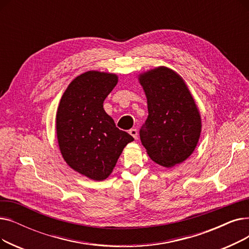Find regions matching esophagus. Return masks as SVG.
Here are the masks:
<instances>
[{
    "instance_id": "esophagus-1",
    "label": "esophagus",
    "mask_w": 249,
    "mask_h": 249,
    "mask_svg": "<svg viewBox=\"0 0 249 249\" xmlns=\"http://www.w3.org/2000/svg\"><path fill=\"white\" fill-rule=\"evenodd\" d=\"M129 134L131 135L134 139H137V136H138L137 129H130V130H129Z\"/></svg>"
}]
</instances>
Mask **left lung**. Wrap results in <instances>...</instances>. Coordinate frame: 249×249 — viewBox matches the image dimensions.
<instances>
[{
  "instance_id": "obj_1",
  "label": "left lung",
  "mask_w": 249,
  "mask_h": 249,
  "mask_svg": "<svg viewBox=\"0 0 249 249\" xmlns=\"http://www.w3.org/2000/svg\"><path fill=\"white\" fill-rule=\"evenodd\" d=\"M138 81L148 108L140 129L142 145L161 166L184 162L197 147L202 130L200 111L185 80L172 69L158 67L140 73Z\"/></svg>"
}]
</instances>
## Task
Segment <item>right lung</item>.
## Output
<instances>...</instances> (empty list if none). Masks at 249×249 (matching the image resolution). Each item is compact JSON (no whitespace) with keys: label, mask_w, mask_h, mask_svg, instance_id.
<instances>
[{"label":"right lung","mask_w":249,"mask_h":249,"mask_svg":"<svg viewBox=\"0 0 249 249\" xmlns=\"http://www.w3.org/2000/svg\"><path fill=\"white\" fill-rule=\"evenodd\" d=\"M118 83L115 73L89 71L69 85L56 113V136L63 160L73 171L104 180L124 147L134 138L118 129L104 110L105 99Z\"/></svg>","instance_id":"1"}]
</instances>
